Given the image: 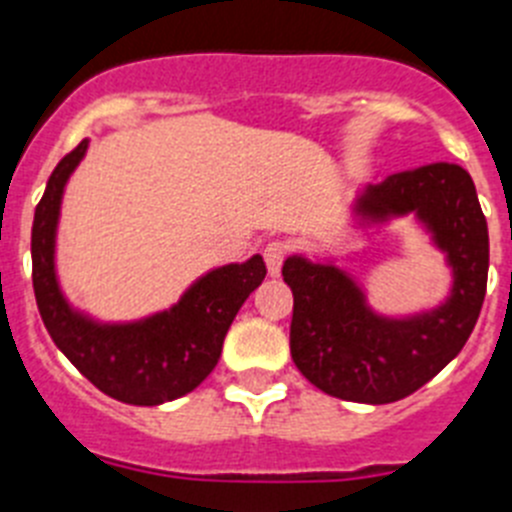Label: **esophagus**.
<instances>
[{
  "instance_id": "1",
  "label": "esophagus",
  "mask_w": 512,
  "mask_h": 512,
  "mask_svg": "<svg viewBox=\"0 0 512 512\" xmlns=\"http://www.w3.org/2000/svg\"><path fill=\"white\" fill-rule=\"evenodd\" d=\"M286 252H288L286 242H278V239H275V242L265 244V250H262V257H265V265H268V273L270 275L281 273L283 260H286Z\"/></svg>"
}]
</instances>
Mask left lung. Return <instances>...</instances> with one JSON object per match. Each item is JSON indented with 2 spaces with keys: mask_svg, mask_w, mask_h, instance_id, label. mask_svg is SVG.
I'll return each instance as SVG.
<instances>
[{
  "mask_svg": "<svg viewBox=\"0 0 512 512\" xmlns=\"http://www.w3.org/2000/svg\"><path fill=\"white\" fill-rule=\"evenodd\" d=\"M363 224L415 213L453 273L451 296L412 317H384L345 270L293 255L291 358L330 397L389 404L410 397L461 353L482 311L490 234L477 188L459 164L435 162L368 185L353 206Z\"/></svg>",
  "mask_w": 512,
  "mask_h": 512,
  "instance_id": "left-lung-1",
  "label": "left lung"
}]
</instances>
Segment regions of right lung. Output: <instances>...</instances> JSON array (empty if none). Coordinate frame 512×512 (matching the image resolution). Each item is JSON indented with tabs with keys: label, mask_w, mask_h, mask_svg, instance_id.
I'll return each mask as SVG.
<instances>
[{
	"label": "right lung",
	"mask_w": 512,
	"mask_h": 512,
	"mask_svg": "<svg viewBox=\"0 0 512 512\" xmlns=\"http://www.w3.org/2000/svg\"><path fill=\"white\" fill-rule=\"evenodd\" d=\"M87 144L84 139L56 164L35 206L30 255L38 311L56 348L108 397L139 407L172 402L216 368L231 322L268 270L260 255L211 270L175 306L139 322L105 324L74 309L56 278V226L66 180Z\"/></svg>",
	"instance_id": "1"
}]
</instances>
